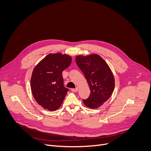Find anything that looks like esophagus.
<instances>
[{
  "label": "esophagus",
  "mask_w": 151,
  "mask_h": 151,
  "mask_svg": "<svg viewBox=\"0 0 151 151\" xmlns=\"http://www.w3.org/2000/svg\"><path fill=\"white\" fill-rule=\"evenodd\" d=\"M71 91L73 92H77L78 91V88H72L71 89Z\"/></svg>",
  "instance_id": "obj_1"
}]
</instances>
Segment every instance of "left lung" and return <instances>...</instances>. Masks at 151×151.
Segmentation results:
<instances>
[{"mask_svg":"<svg viewBox=\"0 0 151 151\" xmlns=\"http://www.w3.org/2000/svg\"><path fill=\"white\" fill-rule=\"evenodd\" d=\"M76 62L83 73L91 90L89 97L83 100V102L89 108H98L111 97L114 90L115 79L111 69L97 54L78 55Z\"/></svg>","mask_w":151,"mask_h":151,"instance_id":"8db88e82","label":"left lung"}]
</instances>
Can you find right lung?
I'll list each match as a JSON object with an SVG mask.
<instances>
[{
    "instance_id": "right-lung-1",
    "label": "right lung",
    "mask_w": 151,
    "mask_h": 151,
    "mask_svg": "<svg viewBox=\"0 0 151 151\" xmlns=\"http://www.w3.org/2000/svg\"><path fill=\"white\" fill-rule=\"evenodd\" d=\"M72 62V57L61 53L49 54L34 68L30 87L33 96L43 108L55 111L61 105L69 90L64 87L62 72Z\"/></svg>"
}]
</instances>
